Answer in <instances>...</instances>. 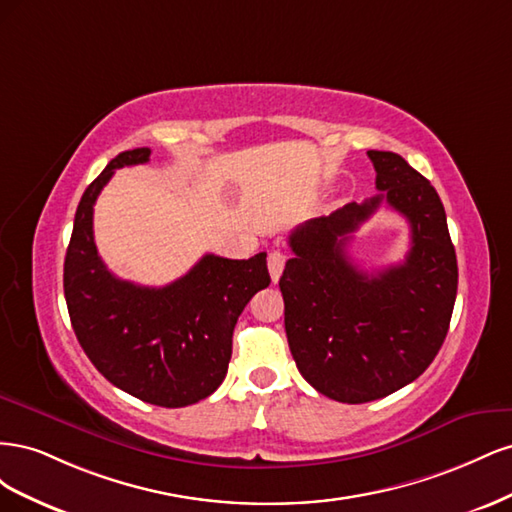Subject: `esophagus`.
Here are the masks:
<instances>
[{
    "mask_svg": "<svg viewBox=\"0 0 512 512\" xmlns=\"http://www.w3.org/2000/svg\"><path fill=\"white\" fill-rule=\"evenodd\" d=\"M284 265H286V254L280 252V250H273L267 258V267H269V273H271V280L277 282L280 280V275L284 271Z\"/></svg>",
    "mask_w": 512,
    "mask_h": 512,
    "instance_id": "obj_1",
    "label": "esophagus"
}]
</instances>
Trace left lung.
I'll list each match as a JSON object with an SVG mask.
<instances>
[{"mask_svg": "<svg viewBox=\"0 0 512 512\" xmlns=\"http://www.w3.org/2000/svg\"><path fill=\"white\" fill-rule=\"evenodd\" d=\"M378 196L299 226L280 277L286 337L301 376L342 404L399 391L436 359L457 297V256L433 185L393 151H367ZM384 199L411 224V252L376 274L355 269L347 235Z\"/></svg>", "mask_w": 512, "mask_h": 512, "instance_id": "left-lung-1", "label": "left lung"}]
</instances>
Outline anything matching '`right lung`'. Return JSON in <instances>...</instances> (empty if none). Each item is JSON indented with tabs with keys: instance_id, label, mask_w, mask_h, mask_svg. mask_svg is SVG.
Segmentation results:
<instances>
[{
	"instance_id": "right-lung-1",
	"label": "right lung",
	"mask_w": 512,
	"mask_h": 512,
	"mask_svg": "<svg viewBox=\"0 0 512 512\" xmlns=\"http://www.w3.org/2000/svg\"><path fill=\"white\" fill-rule=\"evenodd\" d=\"M149 156V147L123 151L89 183L74 215L64 294L76 339L108 382L147 404L183 408L222 384L235 324L271 277L265 252L247 260L205 254L162 288L108 271L94 241L96 198L117 168L145 164Z\"/></svg>"
}]
</instances>
